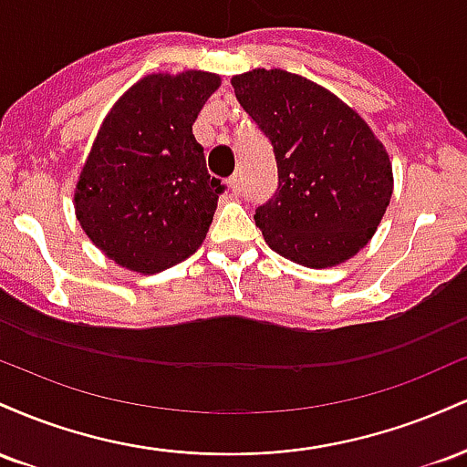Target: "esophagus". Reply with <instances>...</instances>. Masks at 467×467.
<instances>
[{
	"label": "esophagus",
	"instance_id": "esophagus-1",
	"mask_svg": "<svg viewBox=\"0 0 467 467\" xmlns=\"http://www.w3.org/2000/svg\"><path fill=\"white\" fill-rule=\"evenodd\" d=\"M228 186H230V191L234 192V195H239V192H241V175H233V178L228 180Z\"/></svg>",
	"mask_w": 467,
	"mask_h": 467
}]
</instances>
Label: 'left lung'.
<instances>
[{
    "mask_svg": "<svg viewBox=\"0 0 467 467\" xmlns=\"http://www.w3.org/2000/svg\"><path fill=\"white\" fill-rule=\"evenodd\" d=\"M230 83L275 147L278 189L254 215L265 244L316 270L351 259L393 192L384 144L349 105L298 74L259 67Z\"/></svg>",
    "mask_w": 467,
    "mask_h": 467,
    "instance_id": "1",
    "label": "left lung"
}]
</instances>
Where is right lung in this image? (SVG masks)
I'll return each instance as SVG.
<instances>
[{"instance_id": "1", "label": "right lung", "mask_w": 467, "mask_h": 467, "mask_svg": "<svg viewBox=\"0 0 467 467\" xmlns=\"http://www.w3.org/2000/svg\"><path fill=\"white\" fill-rule=\"evenodd\" d=\"M219 88L200 69L149 74L111 107L74 192L80 228L127 270L155 275L206 239L223 184L192 122Z\"/></svg>"}]
</instances>
